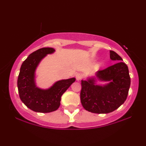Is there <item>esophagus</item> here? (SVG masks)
Masks as SVG:
<instances>
[{"mask_svg": "<svg viewBox=\"0 0 146 146\" xmlns=\"http://www.w3.org/2000/svg\"><path fill=\"white\" fill-rule=\"evenodd\" d=\"M82 78H83V75L82 74V73H77V74L75 75V78H76L77 81H79V80H81Z\"/></svg>", "mask_w": 146, "mask_h": 146, "instance_id": "esophagus-1", "label": "esophagus"}]
</instances>
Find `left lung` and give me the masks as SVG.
I'll use <instances>...</instances> for the list:
<instances>
[{
  "mask_svg": "<svg viewBox=\"0 0 146 146\" xmlns=\"http://www.w3.org/2000/svg\"><path fill=\"white\" fill-rule=\"evenodd\" d=\"M110 58L116 62L115 64L81 81L82 105L91 113H111L123 104L128 96L130 86L128 66L115 51H110ZM98 81L107 83L98 85Z\"/></svg>",
  "mask_w": 146,
  "mask_h": 146,
  "instance_id": "obj_1",
  "label": "left lung"
}]
</instances>
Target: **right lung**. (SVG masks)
<instances>
[{
    "mask_svg": "<svg viewBox=\"0 0 146 146\" xmlns=\"http://www.w3.org/2000/svg\"><path fill=\"white\" fill-rule=\"evenodd\" d=\"M56 51L53 48H42L33 52L21 65L18 78V89L21 101L37 113H51L60 107L63 93L75 81V78L58 80L48 88L37 86L36 71L42 60Z\"/></svg>",
    "mask_w": 146,
    "mask_h": 146,
    "instance_id": "1",
    "label": "right lung"
}]
</instances>
